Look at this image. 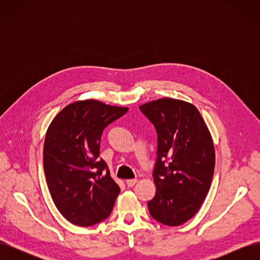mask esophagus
<instances>
[{
	"label": "esophagus",
	"instance_id": "34e87169",
	"mask_svg": "<svg viewBox=\"0 0 260 260\" xmlns=\"http://www.w3.org/2000/svg\"><path fill=\"white\" fill-rule=\"evenodd\" d=\"M137 182H138L137 179H129V180L125 181V184H127L128 186H133Z\"/></svg>",
	"mask_w": 260,
	"mask_h": 260
}]
</instances>
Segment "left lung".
<instances>
[{"mask_svg": "<svg viewBox=\"0 0 260 260\" xmlns=\"http://www.w3.org/2000/svg\"><path fill=\"white\" fill-rule=\"evenodd\" d=\"M156 128V194L147 203L157 221L177 226L198 212L211 184L215 147L199 109L182 100L162 98L140 106Z\"/></svg>", "mask_w": 260, "mask_h": 260, "instance_id": "1", "label": "left lung"}]
</instances>
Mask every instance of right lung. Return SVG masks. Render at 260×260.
<instances>
[{"label": "right lung", "instance_id": "add662e5", "mask_svg": "<svg viewBox=\"0 0 260 260\" xmlns=\"http://www.w3.org/2000/svg\"><path fill=\"white\" fill-rule=\"evenodd\" d=\"M128 109L96 100L77 101L49 125L43 147L46 182L55 206L73 224L91 226L111 215L120 187L99 159L101 136Z\"/></svg>", "mask_w": 260, "mask_h": 260}]
</instances>
